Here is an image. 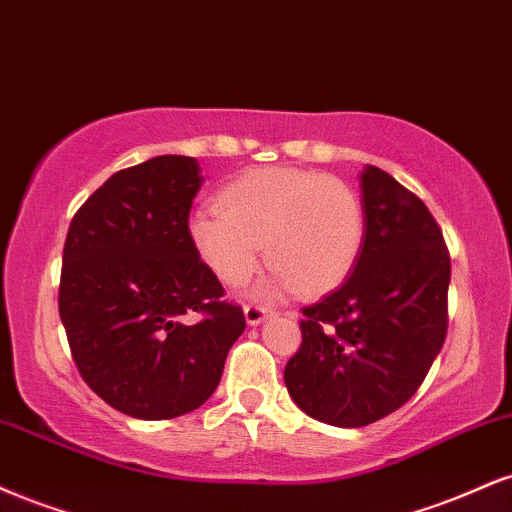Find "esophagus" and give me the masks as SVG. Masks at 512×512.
Here are the masks:
<instances>
[{"mask_svg":"<svg viewBox=\"0 0 512 512\" xmlns=\"http://www.w3.org/2000/svg\"><path fill=\"white\" fill-rule=\"evenodd\" d=\"M243 315H245V322H248L250 326H257V324H262L264 319L272 317L274 312L267 310V307H262V305H245Z\"/></svg>","mask_w":512,"mask_h":512,"instance_id":"1","label":"esophagus"}]
</instances>
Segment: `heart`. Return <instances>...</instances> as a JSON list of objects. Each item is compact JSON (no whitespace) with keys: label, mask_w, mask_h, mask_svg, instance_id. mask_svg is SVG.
I'll return each instance as SVG.
<instances>
[{"label":"heart","mask_w":512,"mask_h":512,"mask_svg":"<svg viewBox=\"0 0 512 512\" xmlns=\"http://www.w3.org/2000/svg\"><path fill=\"white\" fill-rule=\"evenodd\" d=\"M188 221L190 245L226 286H240L260 267L262 245L272 274L262 293L303 298L336 291L365 243V207L346 181L319 171L264 166L231 178Z\"/></svg>","instance_id":"b5f03b06"}]
</instances>
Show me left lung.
<instances>
[{
	"instance_id": "1",
	"label": "left lung",
	"mask_w": 512,
	"mask_h": 512,
	"mask_svg": "<svg viewBox=\"0 0 512 512\" xmlns=\"http://www.w3.org/2000/svg\"><path fill=\"white\" fill-rule=\"evenodd\" d=\"M365 243L341 288L305 307L303 343L283 369L300 410L365 427L408 403L448 326L451 257L427 205L396 178L360 174Z\"/></svg>"
}]
</instances>
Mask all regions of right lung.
I'll use <instances>...</instances> for the list:
<instances>
[{
    "label": "right lung",
    "mask_w": 512,
    "mask_h": 512,
    "mask_svg": "<svg viewBox=\"0 0 512 512\" xmlns=\"http://www.w3.org/2000/svg\"><path fill=\"white\" fill-rule=\"evenodd\" d=\"M202 169L162 155L116 171L78 209L64 245L59 315L78 372L123 415L171 420L217 391L245 331L238 305L190 245Z\"/></svg>",
    "instance_id": "add662e5"
}]
</instances>
